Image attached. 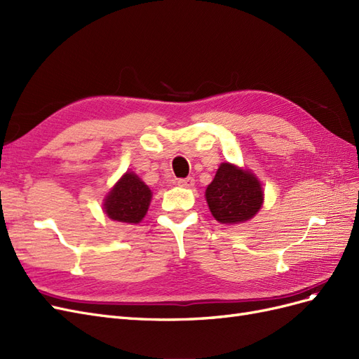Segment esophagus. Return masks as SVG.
Returning a JSON list of instances; mask_svg holds the SVG:
<instances>
[{"label": "esophagus", "mask_w": 359, "mask_h": 359, "mask_svg": "<svg viewBox=\"0 0 359 359\" xmlns=\"http://www.w3.org/2000/svg\"><path fill=\"white\" fill-rule=\"evenodd\" d=\"M177 184H178L180 187L190 189V187H193V186H194V180H193L191 177H189V178H181V180H178V181H177Z\"/></svg>", "instance_id": "esophagus-1"}]
</instances>
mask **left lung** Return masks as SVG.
<instances>
[{
    "label": "left lung",
    "instance_id": "1",
    "mask_svg": "<svg viewBox=\"0 0 359 359\" xmlns=\"http://www.w3.org/2000/svg\"><path fill=\"white\" fill-rule=\"evenodd\" d=\"M214 219L222 224H238L257 214L264 203L262 184L255 173L231 163H222L205 191Z\"/></svg>",
    "mask_w": 359,
    "mask_h": 359
}]
</instances>
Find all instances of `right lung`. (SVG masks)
<instances>
[{"mask_svg":"<svg viewBox=\"0 0 359 359\" xmlns=\"http://www.w3.org/2000/svg\"><path fill=\"white\" fill-rule=\"evenodd\" d=\"M153 198L149 187L135 172H126L104 198L103 210L109 219L137 224L144 219Z\"/></svg>","mask_w":359,"mask_h":359,"instance_id":"add662e5","label":"right lung"}]
</instances>
